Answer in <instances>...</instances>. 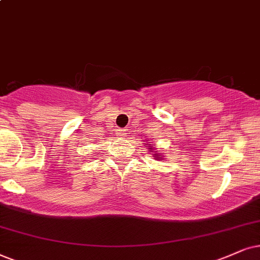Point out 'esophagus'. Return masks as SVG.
<instances>
[{
    "label": "esophagus",
    "instance_id": "esophagus-1",
    "mask_svg": "<svg viewBox=\"0 0 260 260\" xmlns=\"http://www.w3.org/2000/svg\"><path fill=\"white\" fill-rule=\"evenodd\" d=\"M117 137H124L126 136V129H122V128H120V129H117Z\"/></svg>",
    "mask_w": 260,
    "mask_h": 260
}]
</instances>
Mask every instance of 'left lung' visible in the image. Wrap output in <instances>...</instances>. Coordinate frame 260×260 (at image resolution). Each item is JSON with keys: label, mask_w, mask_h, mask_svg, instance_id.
<instances>
[{"label": "left lung", "mask_w": 260, "mask_h": 260, "mask_svg": "<svg viewBox=\"0 0 260 260\" xmlns=\"http://www.w3.org/2000/svg\"><path fill=\"white\" fill-rule=\"evenodd\" d=\"M150 149L152 150V147H150ZM153 156H154V158H156V159H163V156H162V154L158 153V151H156V152L153 153Z\"/></svg>", "instance_id": "left-lung-1"}]
</instances>
